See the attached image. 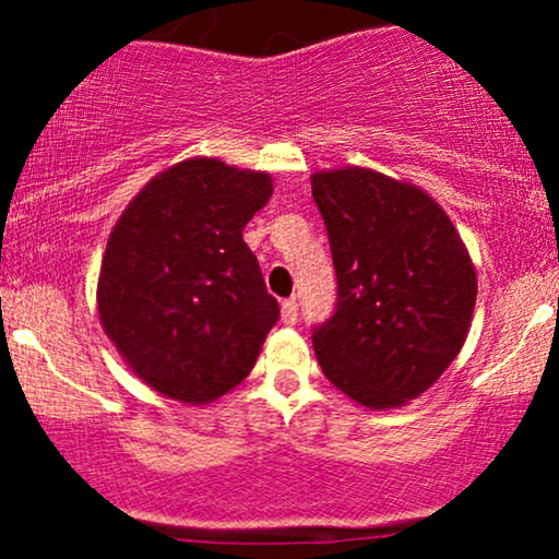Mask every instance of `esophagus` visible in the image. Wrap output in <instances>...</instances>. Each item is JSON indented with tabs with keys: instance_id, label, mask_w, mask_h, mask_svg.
Here are the masks:
<instances>
[{
	"instance_id": "esophagus-1",
	"label": "esophagus",
	"mask_w": 559,
	"mask_h": 559,
	"mask_svg": "<svg viewBox=\"0 0 559 559\" xmlns=\"http://www.w3.org/2000/svg\"><path fill=\"white\" fill-rule=\"evenodd\" d=\"M297 318H299L297 299H286L284 305H281V320H284L286 325H294V323H297Z\"/></svg>"
}]
</instances>
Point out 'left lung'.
<instances>
[{"instance_id": "obj_1", "label": "left lung", "mask_w": 559, "mask_h": 559, "mask_svg": "<svg viewBox=\"0 0 559 559\" xmlns=\"http://www.w3.org/2000/svg\"><path fill=\"white\" fill-rule=\"evenodd\" d=\"M336 310L312 329L329 381L370 409L420 396L463 349L476 271L444 210L418 186L368 168L320 170Z\"/></svg>"}]
</instances>
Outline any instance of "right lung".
I'll return each mask as SVG.
<instances>
[{
  "label": "right lung",
  "instance_id": "add662e5",
  "mask_svg": "<svg viewBox=\"0 0 559 559\" xmlns=\"http://www.w3.org/2000/svg\"><path fill=\"white\" fill-rule=\"evenodd\" d=\"M267 173L191 157L152 178L102 260V329L159 394L207 404L249 376L281 310L241 230L267 204Z\"/></svg>",
  "mask_w": 559,
  "mask_h": 559
}]
</instances>
